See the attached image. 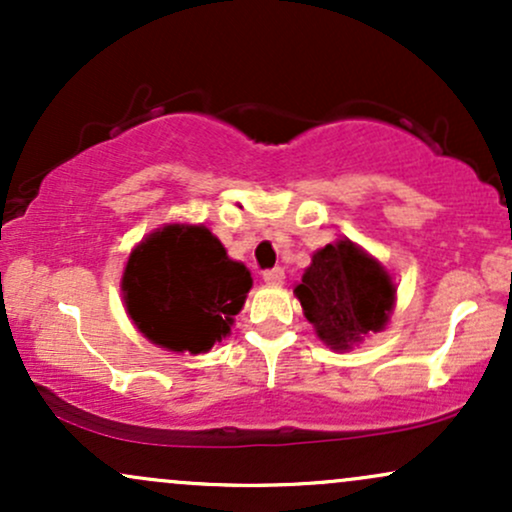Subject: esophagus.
<instances>
[{"mask_svg": "<svg viewBox=\"0 0 512 512\" xmlns=\"http://www.w3.org/2000/svg\"><path fill=\"white\" fill-rule=\"evenodd\" d=\"M262 279L267 281L269 286H279V284H284V269H281V267L267 269V272L262 274Z\"/></svg>", "mask_w": 512, "mask_h": 512, "instance_id": "obj_1", "label": "esophagus"}]
</instances>
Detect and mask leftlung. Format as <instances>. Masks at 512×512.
I'll list each match as a JSON object with an SVG mask.
<instances>
[{
	"instance_id": "left-lung-1",
	"label": "left lung",
	"mask_w": 512,
	"mask_h": 512,
	"mask_svg": "<svg viewBox=\"0 0 512 512\" xmlns=\"http://www.w3.org/2000/svg\"><path fill=\"white\" fill-rule=\"evenodd\" d=\"M296 296L317 337L332 349L346 351L363 334L383 330L395 286L373 257L349 240H339L315 252Z\"/></svg>"
}]
</instances>
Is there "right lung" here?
<instances>
[{
  "label": "right lung",
  "instance_id": "right-lung-1",
  "mask_svg": "<svg viewBox=\"0 0 512 512\" xmlns=\"http://www.w3.org/2000/svg\"><path fill=\"white\" fill-rule=\"evenodd\" d=\"M252 276L228 260L204 226H166L129 255L122 291L144 337L170 351L204 354L231 332Z\"/></svg>",
  "mask_w": 512,
  "mask_h": 512
}]
</instances>
